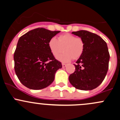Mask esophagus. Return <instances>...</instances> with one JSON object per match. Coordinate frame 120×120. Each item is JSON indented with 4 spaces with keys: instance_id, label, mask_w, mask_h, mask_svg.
I'll return each instance as SVG.
<instances>
[{
    "instance_id": "obj_1",
    "label": "esophagus",
    "mask_w": 120,
    "mask_h": 120,
    "mask_svg": "<svg viewBox=\"0 0 120 120\" xmlns=\"http://www.w3.org/2000/svg\"><path fill=\"white\" fill-rule=\"evenodd\" d=\"M62 68H65L66 66V64H62Z\"/></svg>"
}]
</instances>
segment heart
Here are the masks:
<instances>
[{"label": "heart", "mask_w": 120, "mask_h": 120, "mask_svg": "<svg viewBox=\"0 0 120 120\" xmlns=\"http://www.w3.org/2000/svg\"><path fill=\"white\" fill-rule=\"evenodd\" d=\"M48 45L52 55L55 58H57L63 50L64 52L58 58L62 62H68L72 59L79 58L83 54L85 48L82 39L69 33L59 36L58 40L56 38H52Z\"/></svg>", "instance_id": "obj_1"}]
</instances>
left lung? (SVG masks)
<instances>
[{"instance_id":"8db88e82","label":"left lung","mask_w":120,"mask_h":120,"mask_svg":"<svg viewBox=\"0 0 120 120\" xmlns=\"http://www.w3.org/2000/svg\"><path fill=\"white\" fill-rule=\"evenodd\" d=\"M72 33L82 39L85 48L75 64L76 69L69 76V80L78 90H92L102 83L108 70L110 54L107 44L99 36L87 30Z\"/></svg>"}]
</instances>
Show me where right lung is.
Here are the masks:
<instances>
[{"label":"right lung","mask_w":120,"mask_h":120,"mask_svg":"<svg viewBox=\"0 0 120 120\" xmlns=\"http://www.w3.org/2000/svg\"><path fill=\"white\" fill-rule=\"evenodd\" d=\"M60 32L39 28L19 38L14 54V69L23 86L41 90L54 81L55 73L62 66L52 55L48 43Z\"/></svg>","instance_id":"right-lung-1"}]
</instances>
